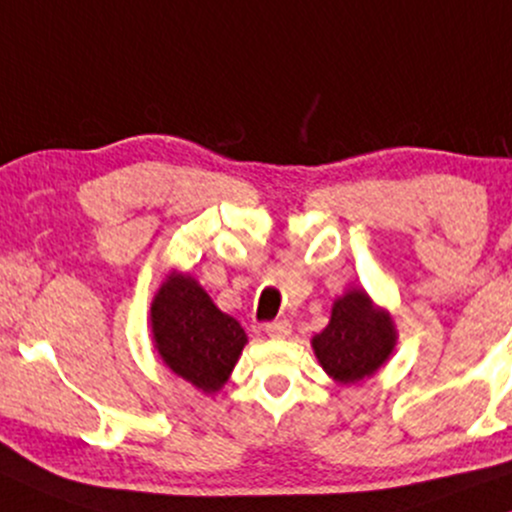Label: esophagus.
Wrapping results in <instances>:
<instances>
[{
  "mask_svg": "<svg viewBox=\"0 0 512 512\" xmlns=\"http://www.w3.org/2000/svg\"><path fill=\"white\" fill-rule=\"evenodd\" d=\"M264 331L272 338H286L291 334V322H288V319H276V322H269L264 326Z\"/></svg>",
  "mask_w": 512,
  "mask_h": 512,
  "instance_id": "34e87169",
  "label": "esophagus"
}]
</instances>
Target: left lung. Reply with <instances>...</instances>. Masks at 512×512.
<instances>
[{
	"label": "left lung",
	"mask_w": 512,
	"mask_h": 512,
	"mask_svg": "<svg viewBox=\"0 0 512 512\" xmlns=\"http://www.w3.org/2000/svg\"><path fill=\"white\" fill-rule=\"evenodd\" d=\"M310 343L324 372L348 386L374 377L389 362L398 329L391 312L374 303L365 288H348L331 305L329 324Z\"/></svg>",
	"instance_id": "obj_1"
}]
</instances>
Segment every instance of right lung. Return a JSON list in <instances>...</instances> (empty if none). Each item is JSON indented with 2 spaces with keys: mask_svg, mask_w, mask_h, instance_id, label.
Returning <instances> with one entry per match:
<instances>
[{
  "mask_svg": "<svg viewBox=\"0 0 512 512\" xmlns=\"http://www.w3.org/2000/svg\"><path fill=\"white\" fill-rule=\"evenodd\" d=\"M150 334L159 360L197 391H221L248 336L221 312L195 276L169 272L150 305Z\"/></svg>",
  "mask_w": 512,
  "mask_h": 512,
  "instance_id": "1",
  "label": "right lung"
}]
</instances>
